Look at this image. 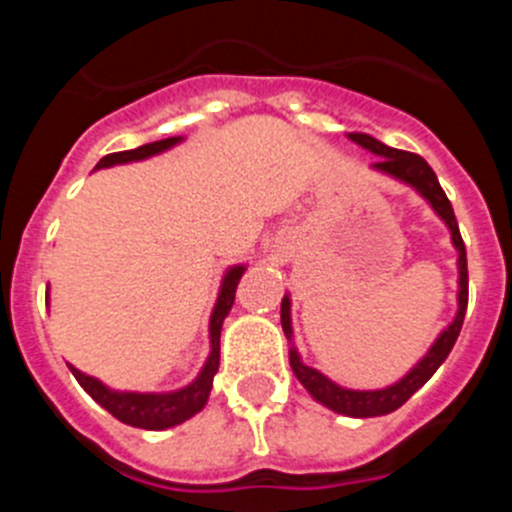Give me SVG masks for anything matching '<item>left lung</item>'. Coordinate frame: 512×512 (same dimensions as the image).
I'll return each mask as SVG.
<instances>
[{"label": "left lung", "mask_w": 512, "mask_h": 512, "mask_svg": "<svg viewBox=\"0 0 512 512\" xmlns=\"http://www.w3.org/2000/svg\"><path fill=\"white\" fill-rule=\"evenodd\" d=\"M348 138L354 140L356 146L366 148L369 153L379 156L372 164L374 171L392 176L397 182L413 187L415 192L433 207V212H436L443 223H446V228H449L451 243H454V248L459 251V261H456V266H459V295H456L459 310H456V318L438 333L433 346L428 348V354H425L405 377L397 379L390 387H382V390H348V387H341V384H336L333 379L325 377L318 369L302 364L295 343L289 346V364H292V372L300 379L302 387L310 392L312 400H318L320 405H325L328 410L348 415V418H377V415H387L392 413V410L402 408V405H405V402H408L433 374H436V369L446 361V356L451 354V348H454L456 338H459V330L461 323H464V312H467L469 300L467 248H464V241H461L454 207H451L449 197H446V192H443L441 184H438L436 171L428 166L425 158H420L418 153L397 151V148L384 146L382 140L372 138V135L366 133H348ZM282 330L284 336H287V341H292V300H289V295H284L282 300Z\"/></svg>", "instance_id": "1"}]
</instances>
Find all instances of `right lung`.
<instances>
[{
	"label": "right lung",
	"instance_id": "right-lung-1",
	"mask_svg": "<svg viewBox=\"0 0 512 512\" xmlns=\"http://www.w3.org/2000/svg\"><path fill=\"white\" fill-rule=\"evenodd\" d=\"M182 140V135H176V138L146 143V146L133 148V151L110 153V156L99 158V164L94 166V171L110 169V166L117 164H130V161H146V158L169 151V148H174L176 143H182ZM243 271H246V264H235L225 271L223 282H220V292H217V302L215 307H212L210 315V356H207L200 374H197L187 387L174 392H120L110 390V387L104 382H99L97 377H89V374L79 372L76 366L69 364L76 382H79L81 387L87 390V395H92V400L99 402L107 413L115 415L120 423L133 425V428L164 431V428H174V425L184 423V420H189L192 415H197L207 405V397H210L212 390V377H215L217 366H220V330H223V320L228 318L230 307H233L235 287L241 282Z\"/></svg>",
	"mask_w": 512,
	"mask_h": 512
}]
</instances>
